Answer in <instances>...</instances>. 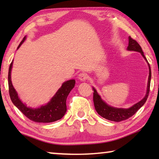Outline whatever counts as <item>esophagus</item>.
<instances>
[{
  "instance_id": "esophagus-1",
  "label": "esophagus",
  "mask_w": 159,
  "mask_h": 159,
  "mask_svg": "<svg viewBox=\"0 0 159 159\" xmlns=\"http://www.w3.org/2000/svg\"><path fill=\"white\" fill-rule=\"evenodd\" d=\"M87 79H88V75H87L85 73H80V75H78V80H79L80 81L84 82L87 80Z\"/></svg>"
}]
</instances>
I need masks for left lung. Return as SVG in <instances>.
<instances>
[{"label": "left lung", "mask_w": 159, "mask_h": 159, "mask_svg": "<svg viewBox=\"0 0 159 159\" xmlns=\"http://www.w3.org/2000/svg\"><path fill=\"white\" fill-rule=\"evenodd\" d=\"M127 51H136L139 52L143 56V57L145 58L146 61L149 67V76H148V84H147V90H146V94L144 96V98L139 101L138 103L134 104L133 106L128 108H116L114 106L108 105L101 97L100 96L98 93L97 90L93 87V90L94 91L93 93V102H94L95 108L96 110L100 116H101L103 118H105L108 120L113 121H121L123 120H126V119H129V117L135 114L142 106L144 105L145 101H147L148 97L149 91H150V84H151V70L150 65L148 62L146 58L145 57L144 53H143L142 48L140 45L138 44V42L133 40L131 37H129V44L127 46Z\"/></svg>", "instance_id": "1"}]
</instances>
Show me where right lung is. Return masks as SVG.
<instances>
[{"label": "right lung", "mask_w": 159, "mask_h": 159, "mask_svg": "<svg viewBox=\"0 0 159 159\" xmlns=\"http://www.w3.org/2000/svg\"><path fill=\"white\" fill-rule=\"evenodd\" d=\"M27 37H25L19 45L17 49L19 48L21 44L25 42ZM13 66V61L11 63L8 69V81L9 95L12 103L16 108L22 112V114L34 122L39 123H50L59 120L64 116L66 111V98L70 91L75 85V80H70L64 82L61 88L58 89L56 94L51 98L48 103L45 105L41 106L38 108L28 107L19 98L17 92L15 90L11 82V69Z\"/></svg>", "instance_id": "right-lung-1"}]
</instances>
